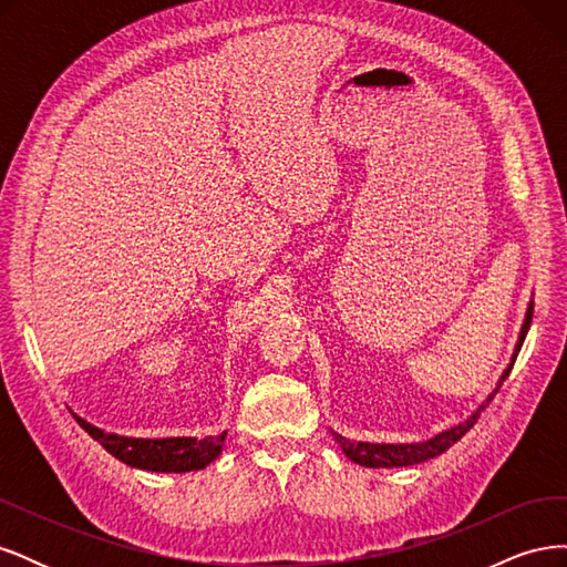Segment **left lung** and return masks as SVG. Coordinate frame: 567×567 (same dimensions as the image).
Returning <instances> with one entry per match:
<instances>
[{"mask_svg": "<svg viewBox=\"0 0 567 567\" xmlns=\"http://www.w3.org/2000/svg\"><path fill=\"white\" fill-rule=\"evenodd\" d=\"M529 323H532V300L527 305V312H525V319H523L520 333H518V340H516V348H513L508 367L499 375V381H496L494 390L489 392V398L483 404H480L466 421H461V423L447 427V431H442V433L427 437V440H421V442H362V440L342 437L340 433L331 431L336 442L340 444L342 454H346L350 461L359 463V466H367V468H402V466H416V463H423L427 458L440 456L442 452H447L454 442H458L463 435L471 431V427L477 421V416H480V411H483L492 402L494 394L499 392L502 383L506 381V375L511 373L513 362H516V357L523 348V340L527 336Z\"/></svg>", "mask_w": 567, "mask_h": 567, "instance_id": "left-lung-1", "label": "left lung"}]
</instances>
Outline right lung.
I'll return each mask as SVG.
<instances>
[{"instance_id": "obj_1", "label": "right lung", "mask_w": 567, "mask_h": 567, "mask_svg": "<svg viewBox=\"0 0 567 567\" xmlns=\"http://www.w3.org/2000/svg\"><path fill=\"white\" fill-rule=\"evenodd\" d=\"M73 416L117 461L151 473L203 471L221 454L227 437V431L208 437H127L106 433L104 427H96L78 414Z\"/></svg>"}]
</instances>
